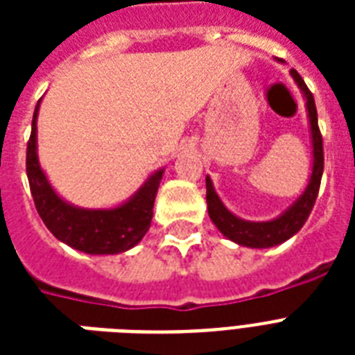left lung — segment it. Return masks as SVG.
I'll list each match as a JSON object with an SVG mask.
<instances>
[{
  "label": "left lung",
  "mask_w": 355,
  "mask_h": 355,
  "mask_svg": "<svg viewBox=\"0 0 355 355\" xmlns=\"http://www.w3.org/2000/svg\"><path fill=\"white\" fill-rule=\"evenodd\" d=\"M291 77L300 88L304 101H306L309 134H311V149H313V167H311L309 182L304 189V193L284 214L270 219V221H245L241 217L234 216L232 211L223 205V200L216 193L211 178L206 177V202H208V216H210L211 223L216 225L217 230L223 236L237 243V245H243V247L269 248L287 241L289 237L295 236L304 227V223L308 221L309 214L313 210L315 200H317V195H319L320 178H322V169H324V153H322V136H320L319 123H317L315 99L302 77L295 69H291Z\"/></svg>",
  "instance_id": "1"
}]
</instances>
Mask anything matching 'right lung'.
I'll return each mask as SVG.
<instances>
[{
  "mask_svg": "<svg viewBox=\"0 0 355 355\" xmlns=\"http://www.w3.org/2000/svg\"><path fill=\"white\" fill-rule=\"evenodd\" d=\"M35 108L31 138L27 144V178L38 216L58 241L85 254H119L136 247L147 234L153 206L164 169L150 175L141 188L116 208H80L64 200L53 189L38 162Z\"/></svg>",
  "mask_w": 355,
  "mask_h": 355,
  "instance_id": "add662e5",
  "label": "right lung"
}]
</instances>
